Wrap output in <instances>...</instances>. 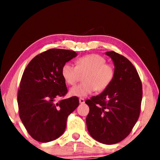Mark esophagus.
<instances>
[{
  "mask_svg": "<svg viewBox=\"0 0 160 160\" xmlns=\"http://www.w3.org/2000/svg\"><path fill=\"white\" fill-rule=\"evenodd\" d=\"M79 102H80V104H84V103H85V99H84L83 98H80Z\"/></svg>",
  "mask_w": 160,
  "mask_h": 160,
  "instance_id": "34e87169",
  "label": "esophagus"
}]
</instances>
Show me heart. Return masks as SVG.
<instances>
[{
  "label": "heart",
  "instance_id": "1",
  "mask_svg": "<svg viewBox=\"0 0 160 160\" xmlns=\"http://www.w3.org/2000/svg\"><path fill=\"white\" fill-rule=\"evenodd\" d=\"M61 75L67 84L75 85L84 75L83 83L74 87L70 91L72 96L85 97L94 91L102 92L108 88L115 77V69L112 65L107 63L103 56L89 54L78 58L76 66L66 63L61 68Z\"/></svg>",
  "mask_w": 160,
  "mask_h": 160
}]
</instances>
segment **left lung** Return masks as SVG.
<instances>
[{"label":"left lung","instance_id":"obj_1","mask_svg":"<svg viewBox=\"0 0 160 160\" xmlns=\"http://www.w3.org/2000/svg\"><path fill=\"white\" fill-rule=\"evenodd\" d=\"M115 66V77L103 92L87 99L88 132L104 144L121 142L131 132L139 118L142 97V82L133 65L114 51H108Z\"/></svg>","mask_w":160,"mask_h":160}]
</instances>
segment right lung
Listing matches in <instances>:
<instances>
[{
    "mask_svg": "<svg viewBox=\"0 0 160 160\" xmlns=\"http://www.w3.org/2000/svg\"><path fill=\"white\" fill-rule=\"evenodd\" d=\"M76 56L74 51L51 48L35 56L24 70L18 93L19 116L37 141L60 137L68 116L79 105L78 97L56 101L68 92L62 67Z\"/></svg>",
    "mask_w": 160,
    "mask_h": 160,
    "instance_id": "right-lung-1",
    "label": "right lung"
}]
</instances>
